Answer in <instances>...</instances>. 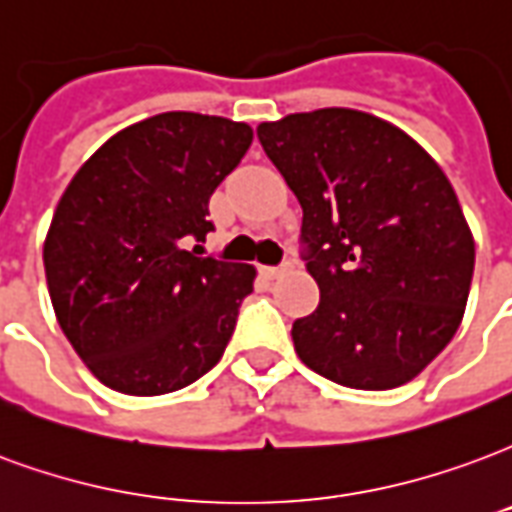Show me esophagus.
I'll list each match as a JSON object with an SVG mask.
<instances>
[{
    "label": "esophagus",
    "mask_w": 512,
    "mask_h": 512,
    "mask_svg": "<svg viewBox=\"0 0 512 512\" xmlns=\"http://www.w3.org/2000/svg\"><path fill=\"white\" fill-rule=\"evenodd\" d=\"M287 271H290V263H285V266H266L263 268V276H266V279H279V276H285Z\"/></svg>",
    "instance_id": "esophagus-1"
}]
</instances>
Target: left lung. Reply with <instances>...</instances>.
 I'll return each instance as SVG.
<instances>
[{
    "label": "left lung",
    "mask_w": 512,
    "mask_h": 512,
    "mask_svg": "<svg viewBox=\"0 0 512 512\" xmlns=\"http://www.w3.org/2000/svg\"><path fill=\"white\" fill-rule=\"evenodd\" d=\"M257 138L304 208L320 304L293 323L298 358L358 391L415 380L461 325L475 238L448 176L391 121L320 108Z\"/></svg>",
    "instance_id": "obj_1"
}]
</instances>
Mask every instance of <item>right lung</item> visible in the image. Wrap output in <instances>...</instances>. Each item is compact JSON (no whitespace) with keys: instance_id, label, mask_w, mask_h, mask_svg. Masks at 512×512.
Returning <instances> with one entry per match:
<instances>
[{"instance_id":"right-lung-1","label":"right lung","mask_w":512,"mask_h":512,"mask_svg":"<svg viewBox=\"0 0 512 512\" xmlns=\"http://www.w3.org/2000/svg\"><path fill=\"white\" fill-rule=\"evenodd\" d=\"M252 127L157 113L102 143L67 184L43 244L56 320L86 369L127 396L187 388L217 366L255 266L198 257L208 200Z\"/></svg>"}]
</instances>
